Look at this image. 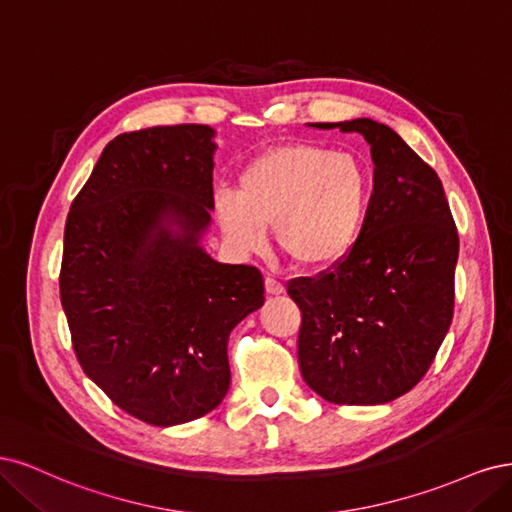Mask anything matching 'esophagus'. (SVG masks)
<instances>
[{
    "label": "esophagus",
    "instance_id": "1",
    "mask_svg": "<svg viewBox=\"0 0 512 512\" xmlns=\"http://www.w3.org/2000/svg\"><path fill=\"white\" fill-rule=\"evenodd\" d=\"M266 291H268L270 295H280V293L285 291V285L280 283V280H276V278L268 276V278H266Z\"/></svg>",
    "mask_w": 512,
    "mask_h": 512
}]
</instances>
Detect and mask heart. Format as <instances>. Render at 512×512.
I'll return each instance as SVG.
<instances>
[{"mask_svg":"<svg viewBox=\"0 0 512 512\" xmlns=\"http://www.w3.org/2000/svg\"><path fill=\"white\" fill-rule=\"evenodd\" d=\"M372 178L357 155L317 144L270 148L238 178L236 195L223 191L214 214L238 253L266 246L274 227L280 249L306 268H327L353 251L364 232Z\"/></svg>","mask_w":512,"mask_h":512,"instance_id":"heart-1","label":"heart"}]
</instances>
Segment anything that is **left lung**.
<instances>
[{
	"label": "left lung",
	"mask_w": 512,
	"mask_h": 512,
	"mask_svg": "<svg viewBox=\"0 0 512 512\" xmlns=\"http://www.w3.org/2000/svg\"><path fill=\"white\" fill-rule=\"evenodd\" d=\"M370 144L374 189L353 251L315 278H293L298 361L332 404L374 406L415 387L447 336L459 238L438 174L383 123H310Z\"/></svg>",
	"instance_id": "1"
}]
</instances>
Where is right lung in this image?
Listing matches in <instances>:
<instances>
[{
  "mask_svg": "<svg viewBox=\"0 0 512 512\" xmlns=\"http://www.w3.org/2000/svg\"><path fill=\"white\" fill-rule=\"evenodd\" d=\"M212 138L208 125L117 136L65 221L59 289L78 364L127 415L159 427L223 402L229 334L263 306L257 268L214 261L200 244Z\"/></svg>",
  "mask_w": 512,
  "mask_h": 512,
  "instance_id": "add662e5",
  "label": "right lung"
}]
</instances>
